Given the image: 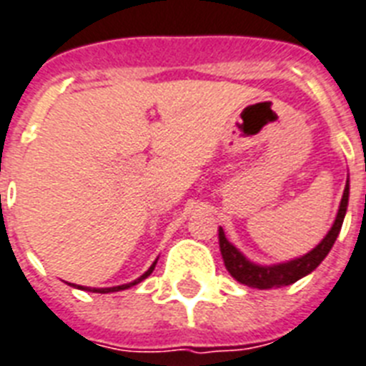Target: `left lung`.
Listing matches in <instances>:
<instances>
[{
	"label": "left lung",
	"mask_w": 366,
	"mask_h": 366,
	"mask_svg": "<svg viewBox=\"0 0 366 366\" xmlns=\"http://www.w3.org/2000/svg\"><path fill=\"white\" fill-rule=\"evenodd\" d=\"M347 197H350V180H347L346 188H344L342 201H340V207H338L335 224L329 229V233L325 234V239L314 250L301 255V257H297V259L287 261V263L267 267L255 265L250 259H246L244 255L240 254L229 240L225 239L224 229L219 227V250H222L225 269L229 270V274L233 276L234 280L248 287H255V290H270V287H282L295 284L297 280H301L302 276L310 274L312 270L316 269L327 257L329 252H331L332 244H335V240H337L338 233H340V227H342L344 216H346Z\"/></svg>",
	"instance_id": "8db88e82"
}]
</instances>
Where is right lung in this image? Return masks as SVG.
<instances>
[{
	"label": "right lung",
	"mask_w": 366,
	"mask_h": 366,
	"mask_svg": "<svg viewBox=\"0 0 366 366\" xmlns=\"http://www.w3.org/2000/svg\"><path fill=\"white\" fill-rule=\"evenodd\" d=\"M156 263H157V261H154L152 267H150V269H148L147 272H144V274L141 276V278H137L135 282H132V284H124V286H116V287H82V286H79V287H80V290H86V291H94V293H112V291L127 290V287L135 286V284H139V282H142V280H144V278H148V276L152 274V270H154V267H156Z\"/></svg>",
	"instance_id": "1"
}]
</instances>
